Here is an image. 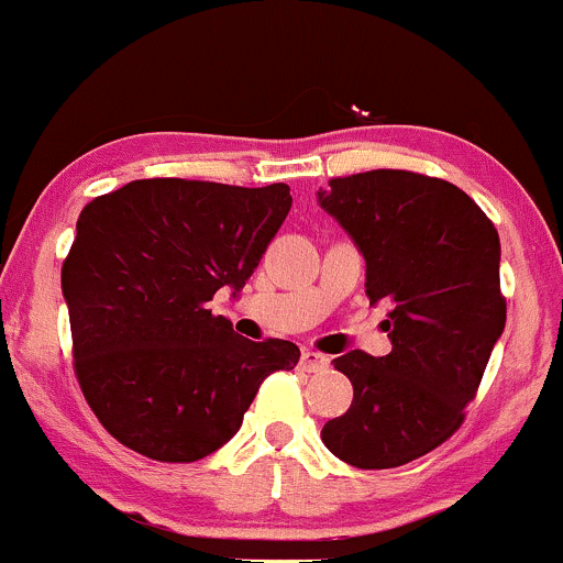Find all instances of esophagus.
<instances>
[{
	"instance_id": "1",
	"label": "esophagus",
	"mask_w": 563,
	"mask_h": 563,
	"mask_svg": "<svg viewBox=\"0 0 563 563\" xmlns=\"http://www.w3.org/2000/svg\"><path fill=\"white\" fill-rule=\"evenodd\" d=\"M299 365H301V371H307V373H322V371H328V357L320 352H312V349H303Z\"/></svg>"
}]
</instances>
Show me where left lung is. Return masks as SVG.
I'll list each match as a JSON object with an SVG mask.
<instances>
[{
	"label": "left lung",
	"mask_w": 563,
	"mask_h": 563,
	"mask_svg": "<svg viewBox=\"0 0 563 563\" xmlns=\"http://www.w3.org/2000/svg\"><path fill=\"white\" fill-rule=\"evenodd\" d=\"M318 203L365 256L371 303L391 307L386 357L333 360L354 399L322 442L354 468L405 466L461 429L506 328L500 238L461 187L412 172L331 179Z\"/></svg>",
	"instance_id": "8db88e82"
}]
</instances>
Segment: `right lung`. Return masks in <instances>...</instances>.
<instances>
[{
  "label": "right lung",
  "mask_w": 563,
  "mask_h": 563,
  "mask_svg": "<svg viewBox=\"0 0 563 563\" xmlns=\"http://www.w3.org/2000/svg\"><path fill=\"white\" fill-rule=\"evenodd\" d=\"M290 211L288 185L134 179L84 206L63 264L76 378L121 444L192 463L228 444L262 380L299 363L209 301L241 294Z\"/></svg>",
  "instance_id": "right-lung-1"
}]
</instances>
